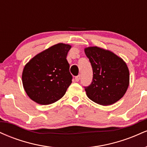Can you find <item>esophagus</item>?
Returning <instances> with one entry per match:
<instances>
[{"label": "esophagus", "instance_id": "34e87169", "mask_svg": "<svg viewBox=\"0 0 147 147\" xmlns=\"http://www.w3.org/2000/svg\"><path fill=\"white\" fill-rule=\"evenodd\" d=\"M80 79H81V76L80 75H78V76H76L75 77V81L77 82H78L79 80H80Z\"/></svg>", "mask_w": 147, "mask_h": 147}]
</instances>
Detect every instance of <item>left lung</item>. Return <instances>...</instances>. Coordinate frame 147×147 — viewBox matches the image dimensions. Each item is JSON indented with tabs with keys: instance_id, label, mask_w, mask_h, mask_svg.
I'll use <instances>...</instances> for the list:
<instances>
[{
	"instance_id": "1",
	"label": "left lung",
	"mask_w": 147,
	"mask_h": 147,
	"mask_svg": "<svg viewBox=\"0 0 147 147\" xmlns=\"http://www.w3.org/2000/svg\"><path fill=\"white\" fill-rule=\"evenodd\" d=\"M92 68L91 84L84 86L92 102L109 106L120 99L129 84V71L125 62L114 53L98 47L85 49Z\"/></svg>"
}]
</instances>
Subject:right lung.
<instances>
[{
  "label": "right lung",
  "instance_id": "add662e5",
  "mask_svg": "<svg viewBox=\"0 0 147 147\" xmlns=\"http://www.w3.org/2000/svg\"><path fill=\"white\" fill-rule=\"evenodd\" d=\"M70 48L69 45L58 43L38 54L25 65L22 80L30 99L48 105L65 95L72 79L66 59Z\"/></svg>",
  "mask_w": 147,
  "mask_h": 147
}]
</instances>
